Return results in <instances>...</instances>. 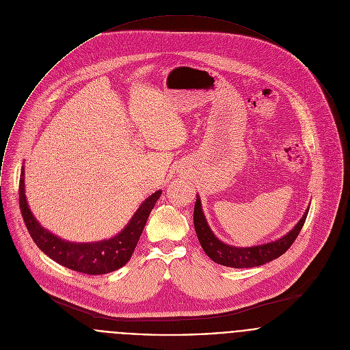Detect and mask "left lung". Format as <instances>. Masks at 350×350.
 <instances>
[{"instance_id":"obj_1","label":"left lung","mask_w":350,"mask_h":350,"mask_svg":"<svg viewBox=\"0 0 350 350\" xmlns=\"http://www.w3.org/2000/svg\"><path fill=\"white\" fill-rule=\"evenodd\" d=\"M310 208L306 211L301 220L295 226V228L289 233H286L284 237L266 243L262 245H254V247H233L228 245L223 241H220L209 228L205 215L201 208V200L200 197L196 201L194 206V227L198 236V240L206 252V255L215 260L219 265L234 267V269H243V267H255L260 266L263 263H267L278 256H281L286 250L293 244L296 237L301 231Z\"/></svg>"}]
</instances>
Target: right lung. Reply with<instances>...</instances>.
<instances>
[{
    "label": "right lung",
    "mask_w": 350,
    "mask_h": 350,
    "mask_svg": "<svg viewBox=\"0 0 350 350\" xmlns=\"http://www.w3.org/2000/svg\"><path fill=\"white\" fill-rule=\"evenodd\" d=\"M161 196L157 190L149 196L122 232L98 243H70L44 230L32 216L24 193V168L18 183V204L25 227L35 244L57 263L75 271L98 275L118 270L129 262L138 239L146 224L149 213Z\"/></svg>",
    "instance_id": "right-lung-1"
}]
</instances>
